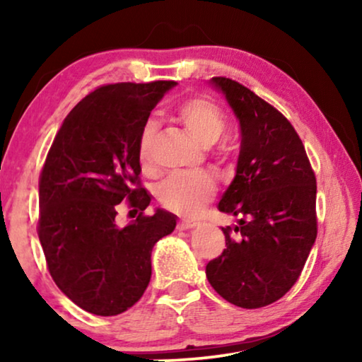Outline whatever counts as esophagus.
<instances>
[{
  "label": "esophagus",
  "instance_id": "obj_1",
  "mask_svg": "<svg viewBox=\"0 0 362 362\" xmlns=\"http://www.w3.org/2000/svg\"><path fill=\"white\" fill-rule=\"evenodd\" d=\"M197 222L194 221H189V219H182L180 224H177V227H180L181 230H186V229H192V227H196Z\"/></svg>",
  "mask_w": 362,
  "mask_h": 362
}]
</instances>
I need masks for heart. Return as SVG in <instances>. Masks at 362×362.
<instances>
[{"mask_svg":"<svg viewBox=\"0 0 362 362\" xmlns=\"http://www.w3.org/2000/svg\"><path fill=\"white\" fill-rule=\"evenodd\" d=\"M176 118L185 125L187 133L204 148H209L219 141L227 128L222 108L206 97H191L181 102L176 108ZM155 132L156 123L153 120H148L143 125L140 143H138V158L143 168H148L151 163V145ZM214 192L216 181L207 173L177 175L166 177L156 186V199L165 209L189 214L209 201Z\"/></svg>","mask_w":362,"mask_h":362,"instance_id":"b5f03b06","label":"heart"}]
</instances>
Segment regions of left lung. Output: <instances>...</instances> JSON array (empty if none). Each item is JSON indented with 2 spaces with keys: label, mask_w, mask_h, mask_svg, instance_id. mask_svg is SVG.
Masks as SVG:
<instances>
[{
  "label": "left lung",
  "mask_w": 362,
  "mask_h": 362,
  "mask_svg": "<svg viewBox=\"0 0 362 362\" xmlns=\"http://www.w3.org/2000/svg\"><path fill=\"white\" fill-rule=\"evenodd\" d=\"M240 125V151L219 211L224 252L206 265L212 288L240 308L280 300L303 270L316 239V177L298 133L281 113L242 83L212 77Z\"/></svg>",
  "instance_id": "left-lung-1"
}]
</instances>
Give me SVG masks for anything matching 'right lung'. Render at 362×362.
Returning <instances> with one entry per match:
<instances>
[{
  "mask_svg": "<svg viewBox=\"0 0 362 362\" xmlns=\"http://www.w3.org/2000/svg\"><path fill=\"white\" fill-rule=\"evenodd\" d=\"M173 81L110 83L82 98L54 138L39 177V222L52 280L77 306L98 316L127 311L151 279V250L176 227L165 209L143 216L151 196L140 186L138 143ZM123 199L142 212L115 222Z\"/></svg>",
  "mask_w": 362,
  "mask_h": 362,
  "instance_id": "right-lung-1",
  "label": "right lung"
}]
</instances>
